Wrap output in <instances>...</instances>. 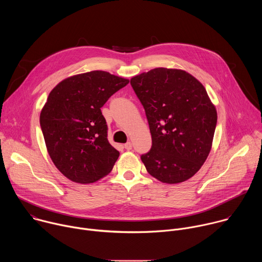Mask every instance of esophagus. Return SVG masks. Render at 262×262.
<instances>
[{"instance_id": "34e87169", "label": "esophagus", "mask_w": 262, "mask_h": 262, "mask_svg": "<svg viewBox=\"0 0 262 262\" xmlns=\"http://www.w3.org/2000/svg\"><path fill=\"white\" fill-rule=\"evenodd\" d=\"M124 148L126 149V150H130V149L133 148V145H132V143H130V142H127V143H125V144H124Z\"/></svg>"}]
</instances>
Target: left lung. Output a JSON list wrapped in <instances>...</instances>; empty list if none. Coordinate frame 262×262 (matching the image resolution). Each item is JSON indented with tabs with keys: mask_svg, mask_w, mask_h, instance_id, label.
I'll use <instances>...</instances> for the list:
<instances>
[{
	"mask_svg": "<svg viewBox=\"0 0 262 262\" xmlns=\"http://www.w3.org/2000/svg\"><path fill=\"white\" fill-rule=\"evenodd\" d=\"M130 85L152 139L141 156L147 172L164 183L188 180L210 152L217 120L204 86L189 72L164 67L132 78Z\"/></svg>",
	"mask_w": 262,
	"mask_h": 262,
	"instance_id": "8db88e82",
	"label": "left lung"
}]
</instances>
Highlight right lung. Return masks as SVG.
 Listing matches in <instances>:
<instances>
[{
    "label": "right lung",
    "instance_id": "add662e5",
    "mask_svg": "<svg viewBox=\"0 0 262 262\" xmlns=\"http://www.w3.org/2000/svg\"><path fill=\"white\" fill-rule=\"evenodd\" d=\"M128 83L94 70L67 78L51 91L40 126L53 163L71 181L92 183L113 169L119 151L107 141L100 107Z\"/></svg>",
    "mask_w": 262,
    "mask_h": 262
}]
</instances>
